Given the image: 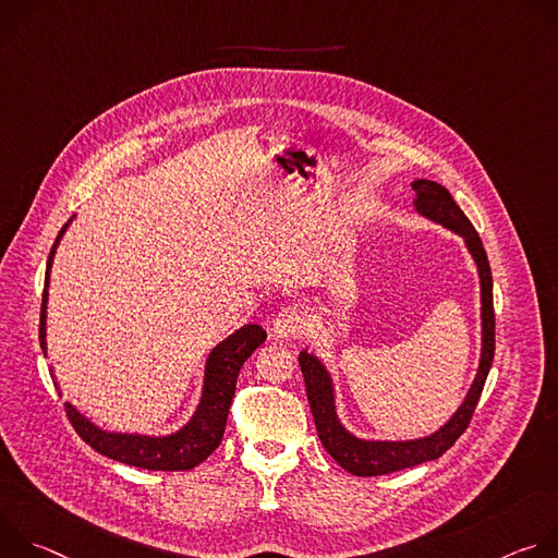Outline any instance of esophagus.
Instances as JSON below:
<instances>
[{
	"instance_id": "esophagus-1",
	"label": "esophagus",
	"mask_w": 558,
	"mask_h": 558,
	"mask_svg": "<svg viewBox=\"0 0 558 558\" xmlns=\"http://www.w3.org/2000/svg\"><path fill=\"white\" fill-rule=\"evenodd\" d=\"M271 331L276 338L280 340H293L300 338L304 331V317L298 308H282L276 317H274V325Z\"/></svg>"
}]
</instances>
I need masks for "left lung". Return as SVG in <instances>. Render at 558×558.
<instances>
[{"label": "left lung", "instance_id": "8db88e82", "mask_svg": "<svg viewBox=\"0 0 558 558\" xmlns=\"http://www.w3.org/2000/svg\"><path fill=\"white\" fill-rule=\"evenodd\" d=\"M415 198L413 209L417 216L441 225L444 229H450L457 233L474 267L476 276H480V289H482V353H480V366H476V375L463 397L459 409L448 417L444 426H439L435 433L417 439H364L351 433L340 415H338V392L336 381L329 371V366L308 351H300L298 362L304 375L308 407L315 420V430L320 437L325 450L351 474L355 476H377L388 474L395 470H404L424 461L439 459L465 430L470 424V417L474 413L476 402H480L486 377L493 366L495 357V311H493V274L488 265L486 250L482 245L480 233L474 231L472 222L465 218V214L459 209L450 192L428 179H415L411 183Z\"/></svg>", "mask_w": 558, "mask_h": 558}]
</instances>
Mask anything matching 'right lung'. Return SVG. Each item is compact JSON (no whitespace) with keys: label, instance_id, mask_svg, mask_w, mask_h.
Masks as SVG:
<instances>
[{"label":"right lung","instance_id":"1","mask_svg":"<svg viewBox=\"0 0 558 558\" xmlns=\"http://www.w3.org/2000/svg\"><path fill=\"white\" fill-rule=\"evenodd\" d=\"M72 216L59 231L57 241L50 250L48 267H46V282H44V300H41V323H39V342L44 355H48L46 342V323H48V287H50V269L57 254V247L70 222ZM267 340V331L258 325H247L231 333L227 340L216 344L203 371V386L198 404L192 417L174 433L168 435H143V433H121V430H106L88 420L74 404L65 402V413L86 444H90L97 452L145 470H190L205 461L220 444L229 407L235 392V379L241 373L243 364L260 349ZM52 371V366H50ZM57 390L59 384L54 381ZM61 395V392H59Z\"/></svg>","mask_w":558,"mask_h":558}]
</instances>
